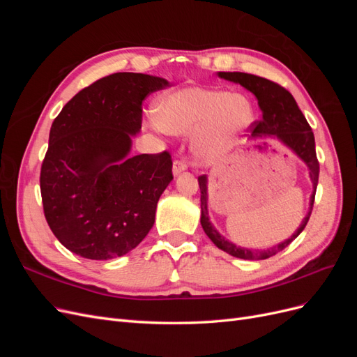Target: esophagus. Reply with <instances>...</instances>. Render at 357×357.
Masks as SVG:
<instances>
[{"label":"esophagus","instance_id":"obj_1","mask_svg":"<svg viewBox=\"0 0 357 357\" xmlns=\"http://www.w3.org/2000/svg\"><path fill=\"white\" fill-rule=\"evenodd\" d=\"M185 169H188V164H186L185 160H178V159L174 160V164H172V174L178 176Z\"/></svg>","mask_w":357,"mask_h":357}]
</instances>
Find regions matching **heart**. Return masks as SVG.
Returning <instances> with one entry per match:
<instances>
[{"instance_id": "b5f03b06", "label": "heart", "mask_w": 357, "mask_h": 357, "mask_svg": "<svg viewBox=\"0 0 357 357\" xmlns=\"http://www.w3.org/2000/svg\"><path fill=\"white\" fill-rule=\"evenodd\" d=\"M253 119V104L245 95L198 86L169 93L156 109V121L167 132H197L193 150L205 159L228 152Z\"/></svg>"}]
</instances>
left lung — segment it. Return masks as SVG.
<instances>
[{"label":"left lung","instance_id":"left-lung-1","mask_svg":"<svg viewBox=\"0 0 357 357\" xmlns=\"http://www.w3.org/2000/svg\"><path fill=\"white\" fill-rule=\"evenodd\" d=\"M220 79L229 80L241 84L243 88L250 91L256 98L257 104L262 110V119L252 125V137H275L287 146L299 159L305 162L310 169V178L312 181V193L310 198V211L302 220L296 232L271 248L259 250V248H245L235 245L229 240L222 236L218 229L214 228L208 218V195H207V176H199V189H201V225L204 232L208 235V238L218 245L220 250L229 253L234 257L247 259V261H259V259H268L278 252H282L296 236L304 231L305 225L311 215L312 204H314L316 189L319 183V160L316 155V143L314 134L307 122L305 116L302 114L299 107L291 93L271 80L259 77V75L247 74V73H218Z\"/></svg>","mask_w":357,"mask_h":357}]
</instances>
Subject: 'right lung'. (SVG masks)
I'll list each match as a JSON object with an SVG mask.
<instances>
[{
  "label": "right lung",
  "mask_w": 357,
  "mask_h": 357,
  "mask_svg": "<svg viewBox=\"0 0 357 357\" xmlns=\"http://www.w3.org/2000/svg\"><path fill=\"white\" fill-rule=\"evenodd\" d=\"M168 84L114 73L74 95L53 121L40 189L50 229L70 252L107 261L131 252L152 229L172 180L171 155L129 152L144 98Z\"/></svg>",
  "instance_id": "obj_1"
}]
</instances>
